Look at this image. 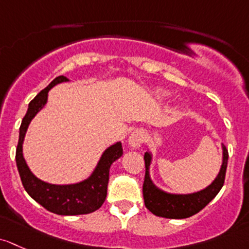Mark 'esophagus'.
Returning <instances> with one entry per match:
<instances>
[{
    "instance_id": "esophagus-1",
    "label": "esophagus",
    "mask_w": 249,
    "mask_h": 249,
    "mask_svg": "<svg viewBox=\"0 0 249 249\" xmlns=\"http://www.w3.org/2000/svg\"><path fill=\"white\" fill-rule=\"evenodd\" d=\"M143 140H145V132L142 129H135L130 133L129 138H128V143L132 147L137 148L142 146Z\"/></svg>"
}]
</instances>
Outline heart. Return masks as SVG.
<instances>
[{
	"label": "heart",
	"mask_w": 249,
	"mask_h": 249,
	"mask_svg": "<svg viewBox=\"0 0 249 249\" xmlns=\"http://www.w3.org/2000/svg\"><path fill=\"white\" fill-rule=\"evenodd\" d=\"M155 96H156V98L160 99V101H164V99H166L170 97V92L165 91V89H157L155 91Z\"/></svg>",
	"instance_id": "b5f03b06"
}]
</instances>
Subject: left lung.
Returning a JSON list of instances; mask_svg holds the SVG:
<instances>
[{
	"instance_id": "obj_1",
	"label": "left lung",
	"mask_w": 249,
	"mask_h": 249,
	"mask_svg": "<svg viewBox=\"0 0 249 249\" xmlns=\"http://www.w3.org/2000/svg\"><path fill=\"white\" fill-rule=\"evenodd\" d=\"M228 158H229L228 150L222 143V165H220L219 173L216 178L201 191L194 192V193L178 194L163 191L153 183L150 176L152 152L147 150L143 156L146 173L142 186L143 201H145L146 209L150 210L156 216L170 219L188 218V217L198 213L219 193L220 188L224 184Z\"/></svg>"
}]
</instances>
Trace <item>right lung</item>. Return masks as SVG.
I'll return each instance as SVG.
<instances>
[{
  "mask_svg": "<svg viewBox=\"0 0 249 249\" xmlns=\"http://www.w3.org/2000/svg\"><path fill=\"white\" fill-rule=\"evenodd\" d=\"M68 81L69 79L66 76H57L30 102L29 109L22 119L19 129V142L15 153V160H17L22 186L33 200L53 213L61 214V216H76V214H87L94 212L106 201L110 166L124 155V148L120 142L107 147L91 175L85 180L75 183H48L38 178L30 170L22 153V143L27 128L33 117L47 104L49 91L57 84L68 83Z\"/></svg>",
  "mask_w": 249,
  "mask_h": 249,
  "instance_id": "right-lung-1",
  "label": "right lung"
}]
</instances>
